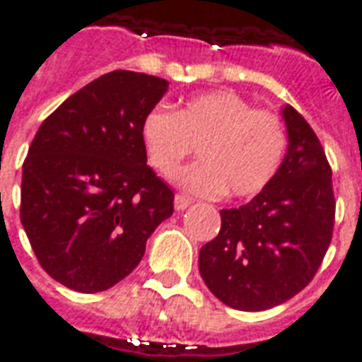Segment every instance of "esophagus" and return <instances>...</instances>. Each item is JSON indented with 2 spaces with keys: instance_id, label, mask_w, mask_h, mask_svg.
I'll use <instances>...</instances> for the list:
<instances>
[{
  "instance_id": "esophagus-1",
  "label": "esophagus",
  "mask_w": 362,
  "mask_h": 362,
  "mask_svg": "<svg viewBox=\"0 0 362 362\" xmlns=\"http://www.w3.org/2000/svg\"><path fill=\"white\" fill-rule=\"evenodd\" d=\"M189 204H192V199L186 196H182V194H178V196L174 197V209H176V211H184L186 207H189Z\"/></svg>"
}]
</instances>
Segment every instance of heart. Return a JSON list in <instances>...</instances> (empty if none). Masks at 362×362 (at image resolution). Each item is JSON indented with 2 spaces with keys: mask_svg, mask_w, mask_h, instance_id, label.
Listing matches in <instances>:
<instances>
[{
  "mask_svg": "<svg viewBox=\"0 0 362 362\" xmlns=\"http://www.w3.org/2000/svg\"><path fill=\"white\" fill-rule=\"evenodd\" d=\"M141 141L149 165L165 178L197 147L202 160L176 178L189 194L252 197L279 170L287 132L277 114L254 110L240 95L219 90L192 98L176 114L160 106L149 110L141 122Z\"/></svg>",
  "mask_w": 362,
  "mask_h": 362,
  "instance_id": "b5f03b06",
  "label": "heart"
}]
</instances>
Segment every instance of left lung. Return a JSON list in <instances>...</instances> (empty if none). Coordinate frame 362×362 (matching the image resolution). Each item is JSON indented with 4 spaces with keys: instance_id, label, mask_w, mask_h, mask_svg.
<instances>
[{
    "instance_id": "obj_1",
    "label": "left lung",
    "mask_w": 362,
    "mask_h": 362,
    "mask_svg": "<svg viewBox=\"0 0 362 362\" xmlns=\"http://www.w3.org/2000/svg\"><path fill=\"white\" fill-rule=\"evenodd\" d=\"M288 149L250 204L221 211L219 235L199 250V273L230 308L258 312L300 293L332 243V166L308 122L283 108Z\"/></svg>"
}]
</instances>
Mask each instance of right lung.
<instances>
[{"label":"right lung","instance_id":"add662e5","mask_svg":"<svg viewBox=\"0 0 362 362\" xmlns=\"http://www.w3.org/2000/svg\"><path fill=\"white\" fill-rule=\"evenodd\" d=\"M166 89L155 75L110 71L59 104L28 147L21 223L38 264L67 288L114 287L173 215L174 192L141 141L143 118Z\"/></svg>","mask_w":362,"mask_h":362}]
</instances>
